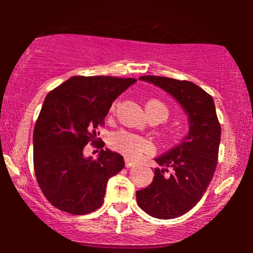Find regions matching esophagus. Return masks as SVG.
<instances>
[{
	"mask_svg": "<svg viewBox=\"0 0 253 253\" xmlns=\"http://www.w3.org/2000/svg\"><path fill=\"white\" fill-rule=\"evenodd\" d=\"M125 165H126V168H133L135 165V163H133V162H130V161H128V159H126V161H125Z\"/></svg>",
	"mask_w": 253,
	"mask_h": 253,
	"instance_id": "34e87169",
	"label": "esophagus"
}]
</instances>
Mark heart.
<instances>
[{"instance_id":"heart-1","label":"heart","mask_w":253,"mask_h":253,"mask_svg":"<svg viewBox=\"0 0 253 253\" xmlns=\"http://www.w3.org/2000/svg\"><path fill=\"white\" fill-rule=\"evenodd\" d=\"M115 108V104L113 109ZM146 112L150 118H158L161 121H164L169 115V109L163 102L158 100H150L146 103ZM110 145L118 152L123 153L125 157L129 159H138L143 155L150 153L153 151V145L149 139L144 138L134 133L127 130H119L110 136Z\"/></svg>"}]
</instances>
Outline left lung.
Here are the masks:
<instances>
[{"mask_svg":"<svg viewBox=\"0 0 253 253\" xmlns=\"http://www.w3.org/2000/svg\"><path fill=\"white\" fill-rule=\"evenodd\" d=\"M171 95L181 104L189 120L183 140L155 161L153 181L136 191V203L157 219H173L189 211L201 200L217 164L221 127L213 97L189 81L162 76H143Z\"/></svg>","mask_w":253,"mask_h":253,"instance_id":"1","label":"left lung"}]
</instances>
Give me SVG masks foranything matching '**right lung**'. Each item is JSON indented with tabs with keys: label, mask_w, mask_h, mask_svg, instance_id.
Segmentation results:
<instances>
[{
	"label": "right lung",
	"mask_w": 253,
	"mask_h": 253,
	"mask_svg": "<svg viewBox=\"0 0 253 253\" xmlns=\"http://www.w3.org/2000/svg\"><path fill=\"white\" fill-rule=\"evenodd\" d=\"M134 78L74 76L50 91L33 132V163L38 184L58 210L75 215L96 211L103 203L107 182L125 168L124 157L102 149L97 159L83 149L96 141V129L115 98Z\"/></svg>",
	"instance_id": "add662e5"
}]
</instances>
